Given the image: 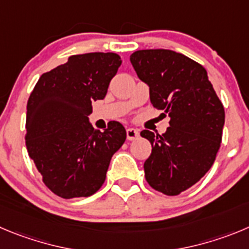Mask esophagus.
I'll return each mask as SVG.
<instances>
[{
    "label": "esophagus",
    "instance_id": "obj_1",
    "mask_svg": "<svg viewBox=\"0 0 249 249\" xmlns=\"http://www.w3.org/2000/svg\"><path fill=\"white\" fill-rule=\"evenodd\" d=\"M126 138L127 140H135V139L139 138V131L136 129L129 127V129L126 130Z\"/></svg>",
    "mask_w": 249,
    "mask_h": 249
}]
</instances>
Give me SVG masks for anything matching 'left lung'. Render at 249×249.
Wrapping results in <instances>:
<instances>
[{
	"label": "left lung",
	"mask_w": 249,
	"mask_h": 249,
	"mask_svg": "<svg viewBox=\"0 0 249 249\" xmlns=\"http://www.w3.org/2000/svg\"><path fill=\"white\" fill-rule=\"evenodd\" d=\"M138 77L150 87L152 106L171 118L162 135L142 130L152 146L143 163L155 190L178 195L211 168L222 140L224 106L206 70L185 55L166 49L138 50L130 56Z\"/></svg>",
	"instance_id": "obj_1"
}]
</instances>
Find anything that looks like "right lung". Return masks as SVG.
<instances>
[{
    "instance_id": "1",
    "label": "right lung",
    "mask_w": 249,
    "mask_h": 249,
    "mask_svg": "<svg viewBox=\"0 0 249 249\" xmlns=\"http://www.w3.org/2000/svg\"><path fill=\"white\" fill-rule=\"evenodd\" d=\"M122 60L114 53L72 55L45 72L27 104L25 145L46 187L64 199L94 194L113 155L126 139L110 122L101 132L88 120L92 102L103 99Z\"/></svg>"
}]
</instances>
